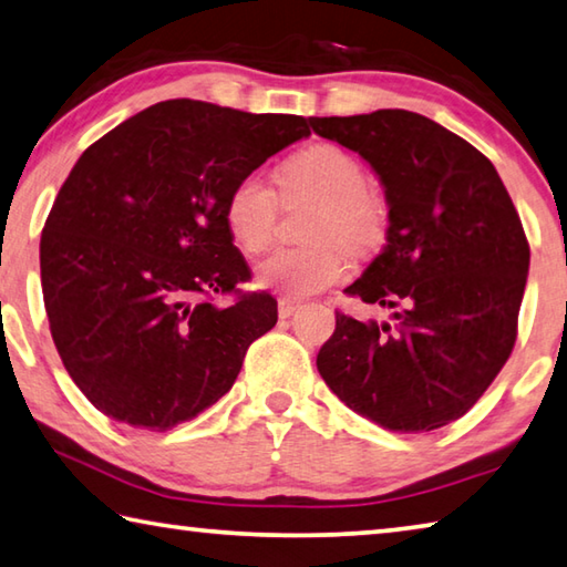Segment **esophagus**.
I'll return each mask as SVG.
<instances>
[{
	"mask_svg": "<svg viewBox=\"0 0 567 567\" xmlns=\"http://www.w3.org/2000/svg\"><path fill=\"white\" fill-rule=\"evenodd\" d=\"M305 310V302L302 300H295V297H280V302H277V312H280L282 319H290L295 312Z\"/></svg>",
	"mask_w": 567,
	"mask_h": 567,
	"instance_id": "obj_1",
	"label": "esophagus"
}]
</instances>
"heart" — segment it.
Listing matches in <instances>:
<instances>
[{
	"label": "heart",
	"mask_w": 567,
	"mask_h": 567,
	"mask_svg": "<svg viewBox=\"0 0 567 567\" xmlns=\"http://www.w3.org/2000/svg\"><path fill=\"white\" fill-rule=\"evenodd\" d=\"M282 200L310 198L315 210L307 223L302 248H282L257 267V282L287 297H310L342 282L349 272V248H369L382 238L386 203L364 183V168L337 143H312L277 171ZM275 190L257 173H248L223 205L225 228L243 252L257 255L270 245L277 225Z\"/></svg>",
	"instance_id": "1"
}]
</instances>
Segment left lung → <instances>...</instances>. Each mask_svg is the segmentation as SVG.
Listing matches in <instances>:
<instances>
[{"label":"left lung","mask_w":567,"mask_h":567,"mask_svg":"<svg viewBox=\"0 0 567 567\" xmlns=\"http://www.w3.org/2000/svg\"><path fill=\"white\" fill-rule=\"evenodd\" d=\"M310 123L374 168L389 203L384 250L344 292L386 307L391 319L337 312L319 374L389 431L446 426L483 396L516 344L530 262L516 205L478 148L421 113Z\"/></svg>","instance_id":"8db88e82"}]
</instances>
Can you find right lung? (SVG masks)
<instances>
[{
	"mask_svg": "<svg viewBox=\"0 0 567 567\" xmlns=\"http://www.w3.org/2000/svg\"><path fill=\"white\" fill-rule=\"evenodd\" d=\"M305 136L302 116L171 99L81 153L41 230V292L61 362L101 414L168 431L228 394L277 300L238 290L250 267L223 205Z\"/></svg>",
	"mask_w": 567,
	"mask_h": 567,
	"instance_id": "obj_1",
	"label": "right lung"
}]
</instances>
